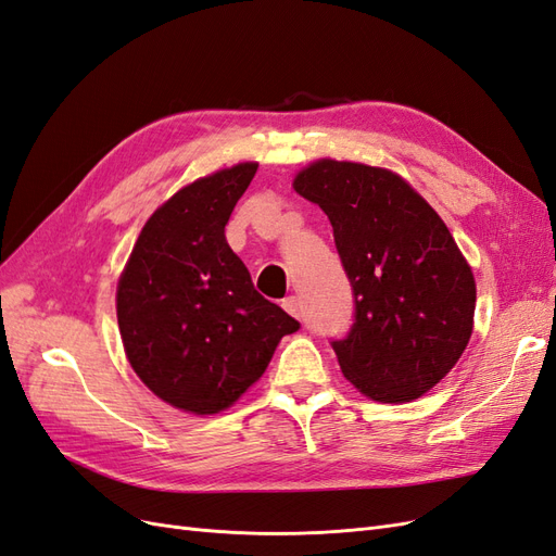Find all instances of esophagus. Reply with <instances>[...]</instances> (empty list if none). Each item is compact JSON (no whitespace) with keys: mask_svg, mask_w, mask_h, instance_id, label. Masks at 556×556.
Here are the masks:
<instances>
[{"mask_svg":"<svg viewBox=\"0 0 556 556\" xmlns=\"http://www.w3.org/2000/svg\"><path fill=\"white\" fill-rule=\"evenodd\" d=\"M282 308L288 311L290 315H294V317H299V315H301V306H299V299H296V296L282 299Z\"/></svg>","mask_w":556,"mask_h":556,"instance_id":"obj_1","label":"esophagus"}]
</instances>
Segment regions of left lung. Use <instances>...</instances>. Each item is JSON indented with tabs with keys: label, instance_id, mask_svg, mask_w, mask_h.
<instances>
[{
	"label": "left lung",
	"instance_id": "obj_1",
	"mask_svg": "<svg viewBox=\"0 0 556 556\" xmlns=\"http://www.w3.org/2000/svg\"><path fill=\"white\" fill-rule=\"evenodd\" d=\"M294 190L323 208L355 294V323L331 341L343 376L382 403L427 394L473 333L476 280L450 229L399 174L317 160Z\"/></svg>",
	"mask_w": 556,
	"mask_h": 556
}]
</instances>
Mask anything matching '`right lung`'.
I'll return each mask as SVG.
<instances>
[{
	"label": "right lung",
	"instance_id": "right-lung-1",
	"mask_svg": "<svg viewBox=\"0 0 556 556\" xmlns=\"http://www.w3.org/2000/svg\"><path fill=\"white\" fill-rule=\"evenodd\" d=\"M243 162L185 185L148 217L117 282L125 355L169 406L229 408L299 323L264 299L225 239L237 201L255 178Z\"/></svg>",
	"mask_w": 556,
	"mask_h": 556
}]
</instances>
